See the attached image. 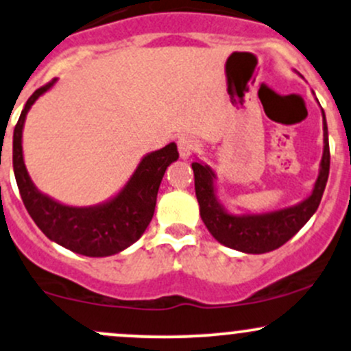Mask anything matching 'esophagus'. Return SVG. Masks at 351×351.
I'll return each instance as SVG.
<instances>
[{"mask_svg": "<svg viewBox=\"0 0 351 351\" xmlns=\"http://www.w3.org/2000/svg\"><path fill=\"white\" fill-rule=\"evenodd\" d=\"M196 149H198V143H196L191 136H182L178 140V152H180V156H182L183 160L190 158L196 152Z\"/></svg>", "mask_w": 351, "mask_h": 351, "instance_id": "esophagus-1", "label": "esophagus"}]
</instances>
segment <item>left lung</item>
Masks as SVG:
<instances>
[{"label": "left lung", "instance_id": "left-lung-1", "mask_svg": "<svg viewBox=\"0 0 351 351\" xmlns=\"http://www.w3.org/2000/svg\"><path fill=\"white\" fill-rule=\"evenodd\" d=\"M323 140H325V149H323L322 169H319L318 180L315 183L313 193L300 205L285 208L275 213L243 215V217L226 213L215 198L213 171L210 167H205L202 163H196V161L191 163L195 173V191L199 203V215L215 240L228 248L238 250V252L260 255V253H268L280 248L291 237H295L300 228L311 218V215L317 211L326 182H328L330 145L325 113H323Z\"/></svg>", "mask_w": 351, "mask_h": 351}]
</instances>
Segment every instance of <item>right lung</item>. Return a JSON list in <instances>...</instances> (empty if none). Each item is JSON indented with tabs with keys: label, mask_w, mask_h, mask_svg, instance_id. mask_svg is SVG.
Segmentation results:
<instances>
[{
	"label": "right lung",
	"mask_w": 351,
	"mask_h": 351,
	"mask_svg": "<svg viewBox=\"0 0 351 351\" xmlns=\"http://www.w3.org/2000/svg\"><path fill=\"white\" fill-rule=\"evenodd\" d=\"M53 82L38 88L23 108L13 133V169L19 195L29 217L49 240L84 256H110L128 248L148 228L165 171L178 160L169 143L141 160L128 184L117 198L95 208H73L56 203L34 188L23 163L21 134L28 110Z\"/></svg>",
	"instance_id": "add662e5"
}]
</instances>
